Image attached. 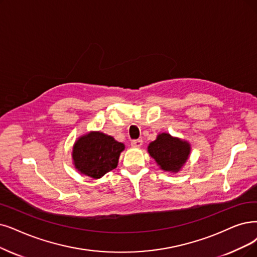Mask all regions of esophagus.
Masks as SVG:
<instances>
[{"mask_svg":"<svg viewBox=\"0 0 257 257\" xmlns=\"http://www.w3.org/2000/svg\"><path fill=\"white\" fill-rule=\"evenodd\" d=\"M142 143H143V141L141 139H136V140H133L131 142V145L133 148H140L142 146Z\"/></svg>","mask_w":257,"mask_h":257,"instance_id":"34e87169","label":"esophagus"}]
</instances>
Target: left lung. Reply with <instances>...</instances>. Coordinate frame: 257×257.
<instances>
[{
    "instance_id": "left-lung-1",
    "label": "left lung",
    "mask_w": 257,
    "mask_h": 257,
    "mask_svg": "<svg viewBox=\"0 0 257 257\" xmlns=\"http://www.w3.org/2000/svg\"><path fill=\"white\" fill-rule=\"evenodd\" d=\"M148 152L161 170L176 173L187 162L191 146L188 141L172 137L168 133H162L157 136L156 140L150 143Z\"/></svg>"
}]
</instances>
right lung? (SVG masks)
Returning a JSON list of instances; mask_svg holds the SVG:
<instances>
[{"mask_svg":"<svg viewBox=\"0 0 257 257\" xmlns=\"http://www.w3.org/2000/svg\"><path fill=\"white\" fill-rule=\"evenodd\" d=\"M124 145L101 132H89L81 136L73 148L75 168L83 175L99 179L118 166Z\"/></svg>","mask_w":257,"mask_h":257,"instance_id":"right-lung-1","label":"right lung"}]
</instances>
